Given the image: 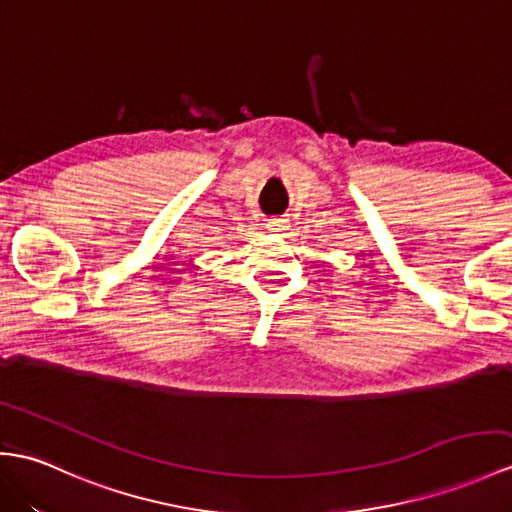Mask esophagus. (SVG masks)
<instances>
[{"mask_svg": "<svg viewBox=\"0 0 512 512\" xmlns=\"http://www.w3.org/2000/svg\"><path fill=\"white\" fill-rule=\"evenodd\" d=\"M268 231H272V233H281L283 229H285V220H281V218H272V220H268Z\"/></svg>", "mask_w": 512, "mask_h": 512, "instance_id": "34e87169", "label": "esophagus"}]
</instances>
